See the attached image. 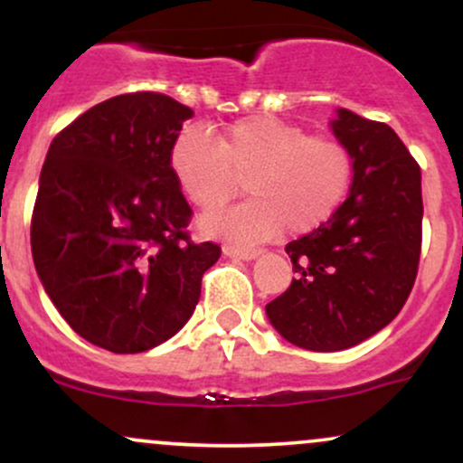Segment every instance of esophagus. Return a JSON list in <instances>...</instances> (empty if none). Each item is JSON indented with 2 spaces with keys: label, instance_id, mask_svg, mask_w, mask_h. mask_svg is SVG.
Returning <instances> with one entry per match:
<instances>
[{
  "label": "esophagus",
  "instance_id": "obj_1",
  "mask_svg": "<svg viewBox=\"0 0 463 463\" xmlns=\"http://www.w3.org/2000/svg\"><path fill=\"white\" fill-rule=\"evenodd\" d=\"M222 252L231 259H239V261H252L261 254V250H250V248H237V246H224Z\"/></svg>",
  "mask_w": 463,
  "mask_h": 463
}]
</instances>
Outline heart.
Instances as JSON below:
<instances>
[{
    "instance_id": "heart-1",
    "label": "heart",
    "mask_w": 463,
    "mask_h": 463,
    "mask_svg": "<svg viewBox=\"0 0 463 463\" xmlns=\"http://www.w3.org/2000/svg\"><path fill=\"white\" fill-rule=\"evenodd\" d=\"M183 194L200 209H220L243 187L254 195L224 213L200 217V231L237 243L320 228L346 198L353 158L331 137L272 115L235 121L217 143L198 128L183 130L169 152Z\"/></svg>"
}]
</instances>
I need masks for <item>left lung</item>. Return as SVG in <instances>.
Wrapping results in <instances>:
<instances>
[{"label": "left lung", "instance_id": "8db88e82", "mask_svg": "<svg viewBox=\"0 0 463 463\" xmlns=\"http://www.w3.org/2000/svg\"><path fill=\"white\" fill-rule=\"evenodd\" d=\"M331 128L353 158L350 195L326 224L287 243L296 279L265 305L287 342L316 353L357 346L394 320L422 243L420 167L405 143L348 109Z\"/></svg>", "mask_w": 463, "mask_h": 463}]
</instances>
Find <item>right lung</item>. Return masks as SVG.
<instances>
[{"mask_svg":"<svg viewBox=\"0 0 463 463\" xmlns=\"http://www.w3.org/2000/svg\"><path fill=\"white\" fill-rule=\"evenodd\" d=\"M191 117L167 95H117L47 150L30 228L36 274L69 326L110 353L174 337L222 254L184 232L191 209L169 167Z\"/></svg>","mask_w":463,"mask_h":463,"instance_id":"1","label":"right lung"}]
</instances>
